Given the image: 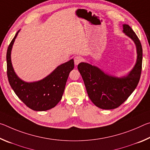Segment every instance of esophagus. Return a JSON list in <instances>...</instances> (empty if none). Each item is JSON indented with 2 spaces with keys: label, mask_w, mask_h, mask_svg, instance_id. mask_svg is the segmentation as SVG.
<instances>
[{
  "label": "esophagus",
  "mask_w": 150,
  "mask_h": 150,
  "mask_svg": "<svg viewBox=\"0 0 150 150\" xmlns=\"http://www.w3.org/2000/svg\"><path fill=\"white\" fill-rule=\"evenodd\" d=\"M82 61H83V59L81 56H78L77 55V56H75L74 57V63L76 65H77L79 63H81Z\"/></svg>",
  "instance_id": "34e87169"
}]
</instances>
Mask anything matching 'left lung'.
<instances>
[{"label":"left lung","mask_w":150,"mask_h":150,"mask_svg":"<svg viewBox=\"0 0 150 150\" xmlns=\"http://www.w3.org/2000/svg\"><path fill=\"white\" fill-rule=\"evenodd\" d=\"M123 32L135 43L138 55L136 65L128 75L121 78L112 77L87 63H80L77 66L88 97L94 105L105 110L120 106L135 90L140 79L142 65L140 41L129 25L123 24Z\"/></svg>","instance_id":"8db88e82"}]
</instances>
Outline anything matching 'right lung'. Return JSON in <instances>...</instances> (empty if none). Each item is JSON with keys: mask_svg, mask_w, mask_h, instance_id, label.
I'll use <instances>...</instances> for the list:
<instances>
[{"mask_svg": "<svg viewBox=\"0 0 150 150\" xmlns=\"http://www.w3.org/2000/svg\"><path fill=\"white\" fill-rule=\"evenodd\" d=\"M20 30L8 45L6 53L7 76L16 95L28 107L35 111H45L55 107L62 100L69 73L74 68V61L60 65L51 74L39 81L26 83L18 77L11 63V50Z\"/></svg>", "mask_w": 150, "mask_h": 150, "instance_id": "right-lung-1", "label": "right lung"}]
</instances>
